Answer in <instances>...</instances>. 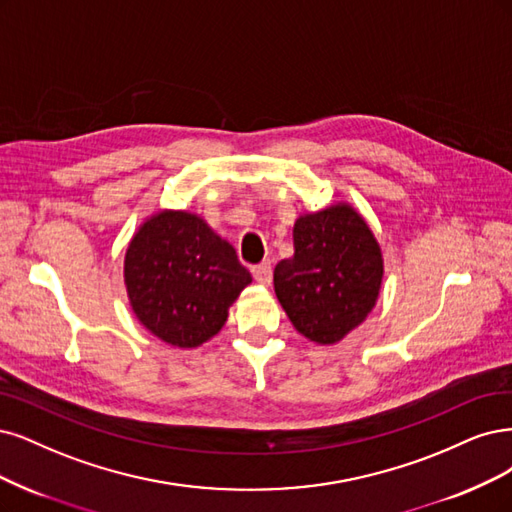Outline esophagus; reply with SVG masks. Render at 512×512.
<instances>
[{
    "mask_svg": "<svg viewBox=\"0 0 512 512\" xmlns=\"http://www.w3.org/2000/svg\"><path fill=\"white\" fill-rule=\"evenodd\" d=\"M252 275H254V279L258 281V284L269 286L271 279H273V267H271V262L264 260V262L256 264V267H252Z\"/></svg>",
    "mask_w": 512,
    "mask_h": 512,
    "instance_id": "34e87169",
    "label": "esophagus"
}]
</instances>
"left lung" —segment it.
<instances>
[{
	"instance_id": "obj_1",
	"label": "left lung",
	"mask_w": 512,
	"mask_h": 512,
	"mask_svg": "<svg viewBox=\"0 0 512 512\" xmlns=\"http://www.w3.org/2000/svg\"><path fill=\"white\" fill-rule=\"evenodd\" d=\"M383 277L379 243L349 205L301 216L294 256L275 271V294L303 337L330 345L360 326L375 307Z\"/></svg>"
}]
</instances>
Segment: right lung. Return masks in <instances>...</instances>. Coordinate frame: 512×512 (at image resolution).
I'll use <instances>...</instances> for the list:
<instances>
[{"mask_svg":"<svg viewBox=\"0 0 512 512\" xmlns=\"http://www.w3.org/2000/svg\"><path fill=\"white\" fill-rule=\"evenodd\" d=\"M250 281L233 245L186 211L152 216L125 258L137 320L175 347H197L214 337Z\"/></svg>","mask_w":512,"mask_h":512,"instance_id":"1","label":"right lung"}]
</instances>
